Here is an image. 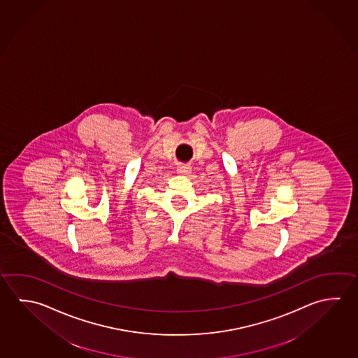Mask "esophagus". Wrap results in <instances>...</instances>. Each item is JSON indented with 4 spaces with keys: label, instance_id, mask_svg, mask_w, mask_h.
Wrapping results in <instances>:
<instances>
[{
    "label": "esophagus",
    "instance_id": "obj_1",
    "mask_svg": "<svg viewBox=\"0 0 358 358\" xmlns=\"http://www.w3.org/2000/svg\"><path fill=\"white\" fill-rule=\"evenodd\" d=\"M191 171H192V169H191L189 166H187V164H181V166L177 167V172H178L180 175H189Z\"/></svg>",
    "mask_w": 358,
    "mask_h": 358
}]
</instances>
